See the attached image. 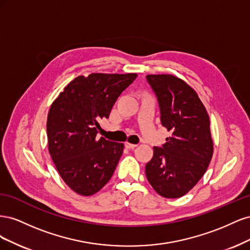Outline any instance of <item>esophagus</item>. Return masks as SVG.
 I'll return each mask as SVG.
<instances>
[{
	"mask_svg": "<svg viewBox=\"0 0 250 250\" xmlns=\"http://www.w3.org/2000/svg\"><path fill=\"white\" fill-rule=\"evenodd\" d=\"M137 146H138V145H135V144H131V143H128V142L125 143V147H126L127 149H134Z\"/></svg>",
	"mask_w": 250,
	"mask_h": 250,
	"instance_id": "34e87169",
	"label": "esophagus"
}]
</instances>
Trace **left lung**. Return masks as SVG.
Here are the masks:
<instances>
[{
	"instance_id": "left-lung-1",
	"label": "left lung",
	"mask_w": 250,
	"mask_h": 250,
	"mask_svg": "<svg viewBox=\"0 0 250 250\" xmlns=\"http://www.w3.org/2000/svg\"><path fill=\"white\" fill-rule=\"evenodd\" d=\"M161 110V122L171 132L162 147H153L146 165L149 184L165 198H179L192 190L213 156L209 117L197 93L173 75H147Z\"/></svg>"
}]
</instances>
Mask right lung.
I'll use <instances>...</instances> for the list:
<instances>
[{"instance_id": "1", "label": "right lung", "mask_w": 250, "mask_h": 250, "mask_svg": "<svg viewBox=\"0 0 250 250\" xmlns=\"http://www.w3.org/2000/svg\"><path fill=\"white\" fill-rule=\"evenodd\" d=\"M137 77L135 73L78 76L52 103L49 152L60 176L77 194L94 195L115 172L124 144L98 138L99 121L109 117L119 96Z\"/></svg>"}]
</instances>
